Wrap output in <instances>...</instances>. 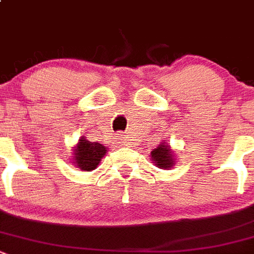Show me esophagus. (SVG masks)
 <instances>
[{"mask_svg": "<svg viewBox=\"0 0 254 254\" xmlns=\"http://www.w3.org/2000/svg\"><path fill=\"white\" fill-rule=\"evenodd\" d=\"M127 136H125V134H120V139H121V142L125 143L126 141H127V138H126Z\"/></svg>", "mask_w": 254, "mask_h": 254, "instance_id": "1", "label": "esophagus"}]
</instances>
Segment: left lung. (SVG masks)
Wrapping results in <instances>:
<instances>
[{
  "mask_svg": "<svg viewBox=\"0 0 254 254\" xmlns=\"http://www.w3.org/2000/svg\"><path fill=\"white\" fill-rule=\"evenodd\" d=\"M151 160L155 162V165L157 167L166 170L171 169L174 166V162H175L173 151H171L170 146L166 145L165 142L159 145V147L155 148L151 152Z\"/></svg>",
  "mask_w": 254,
  "mask_h": 254,
  "instance_id": "obj_1",
  "label": "left lung"
}]
</instances>
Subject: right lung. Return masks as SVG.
Returning <instances> with one entry per match:
<instances>
[{
  "instance_id": "obj_1",
  "label": "right lung",
  "mask_w": 254,
  "mask_h": 254,
  "mask_svg": "<svg viewBox=\"0 0 254 254\" xmlns=\"http://www.w3.org/2000/svg\"><path fill=\"white\" fill-rule=\"evenodd\" d=\"M107 151L106 146L99 142H90L85 137H81L74 147V165L83 171H92L98 166Z\"/></svg>"
}]
</instances>
